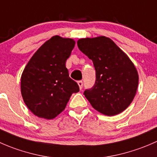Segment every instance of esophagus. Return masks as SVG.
<instances>
[{"label": "esophagus", "instance_id": "obj_1", "mask_svg": "<svg viewBox=\"0 0 157 157\" xmlns=\"http://www.w3.org/2000/svg\"><path fill=\"white\" fill-rule=\"evenodd\" d=\"M77 84H78L79 87H80V90L83 88V81H82V80H79V81L77 82Z\"/></svg>", "mask_w": 157, "mask_h": 157}]
</instances>
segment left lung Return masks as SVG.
I'll return each mask as SVG.
<instances>
[{
    "label": "left lung",
    "mask_w": 157,
    "mask_h": 157,
    "mask_svg": "<svg viewBox=\"0 0 157 157\" xmlns=\"http://www.w3.org/2000/svg\"><path fill=\"white\" fill-rule=\"evenodd\" d=\"M77 46L96 70L94 86L83 93L92 106L108 116L125 110L135 96L139 79L128 55L105 36L80 39Z\"/></svg>",
    "instance_id": "1"
}]
</instances>
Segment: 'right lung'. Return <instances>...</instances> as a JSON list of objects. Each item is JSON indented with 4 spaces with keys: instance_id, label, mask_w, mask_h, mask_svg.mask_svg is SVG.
<instances>
[{
    "instance_id": "right-lung-1",
    "label": "right lung",
    "mask_w": 157,
    "mask_h": 157,
    "mask_svg": "<svg viewBox=\"0 0 157 157\" xmlns=\"http://www.w3.org/2000/svg\"><path fill=\"white\" fill-rule=\"evenodd\" d=\"M74 45V39L53 36L36 51L23 70L21 94L36 116L55 118L65 109L72 93L80 90L65 66Z\"/></svg>"
}]
</instances>
